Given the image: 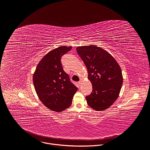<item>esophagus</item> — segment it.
Here are the masks:
<instances>
[{
	"instance_id": "34e87169",
	"label": "esophagus",
	"mask_w": 150,
	"mask_h": 150,
	"mask_svg": "<svg viewBox=\"0 0 150 150\" xmlns=\"http://www.w3.org/2000/svg\"><path fill=\"white\" fill-rule=\"evenodd\" d=\"M81 83H82V80L81 79V80H80V81L78 82V83H79V85H81Z\"/></svg>"
}]
</instances>
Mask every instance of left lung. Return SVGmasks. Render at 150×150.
Instances as JSON below:
<instances>
[{
  "label": "left lung",
  "mask_w": 150,
  "mask_h": 150,
  "mask_svg": "<svg viewBox=\"0 0 150 150\" xmlns=\"http://www.w3.org/2000/svg\"><path fill=\"white\" fill-rule=\"evenodd\" d=\"M76 52L88 71L91 94L85 97L87 104L96 111L109 108L117 100L123 83L121 68L108 52L96 45L78 46Z\"/></svg>",
  "instance_id": "1"
}]
</instances>
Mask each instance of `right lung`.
I'll list each match as a JSON object with an SVG mask.
<instances>
[{
  "instance_id": "1",
  "label": "right lung",
  "mask_w": 150,
  "mask_h": 150,
  "mask_svg": "<svg viewBox=\"0 0 150 150\" xmlns=\"http://www.w3.org/2000/svg\"><path fill=\"white\" fill-rule=\"evenodd\" d=\"M71 46H60L48 52L38 63L33 81L37 95L46 108L59 113L69 108L78 88L64 72L61 57Z\"/></svg>"
}]
</instances>
